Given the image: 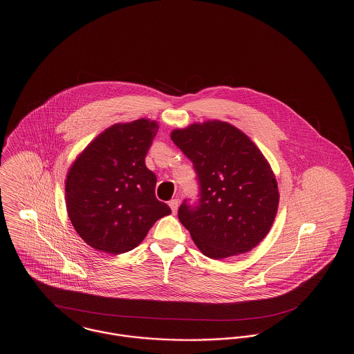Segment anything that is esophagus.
Here are the masks:
<instances>
[{"label": "esophagus", "instance_id": "34e87169", "mask_svg": "<svg viewBox=\"0 0 354 354\" xmlns=\"http://www.w3.org/2000/svg\"><path fill=\"white\" fill-rule=\"evenodd\" d=\"M169 205L171 211H172V214H175L176 209H178V205H179V201L178 199H171L169 202Z\"/></svg>", "mask_w": 354, "mask_h": 354}]
</instances>
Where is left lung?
Here are the masks:
<instances>
[{
    "label": "left lung",
    "instance_id": "8db88e82",
    "mask_svg": "<svg viewBox=\"0 0 354 354\" xmlns=\"http://www.w3.org/2000/svg\"><path fill=\"white\" fill-rule=\"evenodd\" d=\"M171 139L192 162L199 185L198 202L185 199L178 211L194 243L215 260L251 251L270 232L279 205L264 155L220 120L174 130Z\"/></svg>",
    "mask_w": 354,
    "mask_h": 354
}]
</instances>
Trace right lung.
<instances>
[{"instance_id":"1","label":"right lung","mask_w":354,"mask_h":354,"mask_svg":"<svg viewBox=\"0 0 354 354\" xmlns=\"http://www.w3.org/2000/svg\"><path fill=\"white\" fill-rule=\"evenodd\" d=\"M158 129L149 119L114 124L68 169V218L93 248L111 254L129 252L156 220L171 214L169 205L156 199V176L145 163Z\"/></svg>"}]
</instances>
